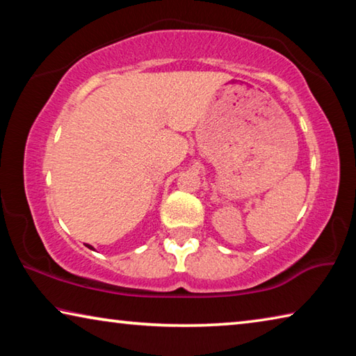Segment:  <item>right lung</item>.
Returning a JSON list of instances; mask_svg holds the SVG:
<instances>
[{"label": "right lung", "mask_w": 356, "mask_h": 356, "mask_svg": "<svg viewBox=\"0 0 356 356\" xmlns=\"http://www.w3.org/2000/svg\"><path fill=\"white\" fill-rule=\"evenodd\" d=\"M88 248H91V250H92V246H91V245H88Z\"/></svg>", "instance_id": "right-lung-1"}]
</instances>
